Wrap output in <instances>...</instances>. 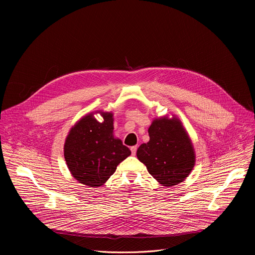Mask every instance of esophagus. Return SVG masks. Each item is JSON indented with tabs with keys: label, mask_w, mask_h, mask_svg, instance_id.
<instances>
[{
	"label": "esophagus",
	"mask_w": 255,
	"mask_h": 255,
	"mask_svg": "<svg viewBox=\"0 0 255 255\" xmlns=\"http://www.w3.org/2000/svg\"><path fill=\"white\" fill-rule=\"evenodd\" d=\"M130 149H131L132 155H135L136 154V150H137V146H132Z\"/></svg>",
	"instance_id": "1"
}]
</instances>
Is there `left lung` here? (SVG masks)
Here are the masks:
<instances>
[{
  "label": "left lung",
  "mask_w": 255,
  "mask_h": 255,
  "mask_svg": "<svg viewBox=\"0 0 255 255\" xmlns=\"http://www.w3.org/2000/svg\"><path fill=\"white\" fill-rule=\"evenodd\" d=\"M149 141L137 149L138 159L165 188L184 181L196 163L189 133L174 115L155 118L148 128Z\"/></svg>",
  "instance_id": "left-lung-1"
}]
</instances>
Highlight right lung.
<instances>
[{"instance_id":"add662e5","label":"right lung","mask_w":255,"mask_h":255,"mask_svg":"<svg viewBox=\"0 0 255 255\" xmlns=\"http://www.w3.org/2000/svg\"><path fill=\"white\" fill-rule=\"evenodd\" d=\"M100 114L102 123L94 118ZM112 112L102 110L83 116L65 138L63 153L71 175L90 188L103 186L115 172L119 163L130 154L121 139L114 136Z\"/></svg>"}]
</instances>
